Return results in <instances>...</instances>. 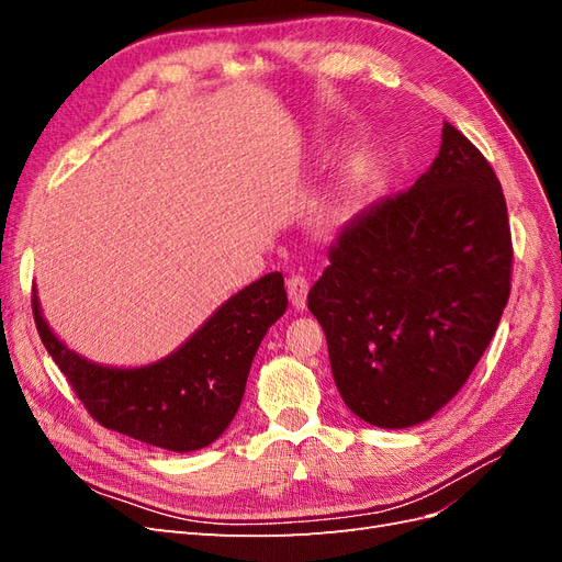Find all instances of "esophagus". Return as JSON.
Returning a JSON list of instances; mask_svg holds the SVG:
<instances>
[{"instance_id":"esophagus-1","label":"esophagus","mask_w":562,"mask_h":562,"mask_svg":"<svg viewBox=\"0 0 562 562\" xmlns=\"http://www.w3.org/2000/svg\"><path fill=\"white\" fill-rule=\"evenodd\" d=\"M285 288H288V297H291V304L295 310L307 307V293H310L307 279L300 277V274H293L291 279H288Z\"/></svg>"}]
</instances>
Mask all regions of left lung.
Wrapping results in <instances>:
<instances>
[{
    "mask_svg": "<svg viewBox=\"0 0 562 562\" xmlns=\"http://www.w3.org/2000/svg\"><path fill=\"white\" fill-rule=\"evenodd\" d=\"M512 258L502 184L446 124L427 173L356 215L310 291L349 411L407 429L452 401L499 326Z\"/></svg>",
    "mask_w": 562,
    "mask_h": 562,
    "instance_id": "1",
    "label": "left lung"
}]
</instances>
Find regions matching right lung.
<instances>
[{
  "label": "right lung",
  "mask_w": 562,
  "mask_h": 562,
  "mask_svg": "<svg viewBox=\"0 0 562 562\" xmlns=\"http://www.w3.org/2000/svg\"><path fill=\"white\" fill-rule=\"evenodd\" d=\"M288 307L283 274L271 271L227 302L164 359L116 368L89 361L48 326L32 295L42 342L75 394L105 429L171 452H194L225 434L239 411L252 356Z\"/></svg>",
  "instance_id": "right-lung-1"
}]
</instances>
